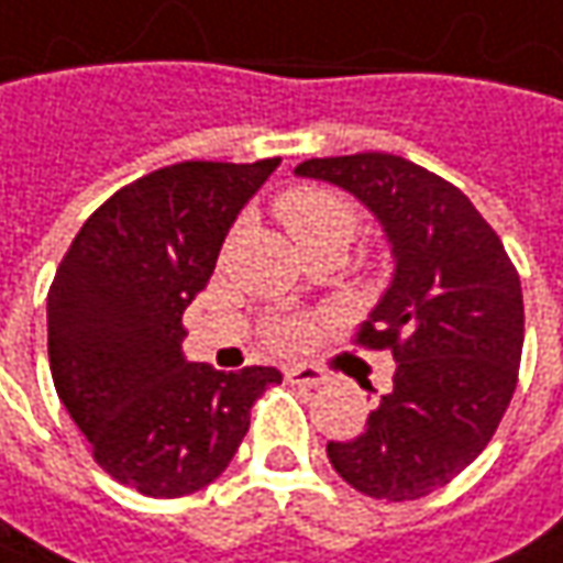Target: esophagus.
Returning <instances> with one entry per match:
<instances>
[{"label":"esophagus","instance_id":"1","mask_svg":"<svg viewBox=\"0 0 563 563\" xmlns=\"http://www.w3.org/2000/svg\"><path fill=\"white\" fill-rule=\"evenodd\" d=\"M286 379H289L292 386H308V389H314V386H323V383H327V374H323L320 367H311V364H292V367H286Z\"/></svg>","mask_w":563,"mask_h":563}]
</instances>
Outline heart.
I'll list each match as a JSON object with an SVG mask.
<instances>
[{
  "label": "heart",
  "instance_id": "obj_1",
  "mask_svg": "<svg viewBox=\"0 0 563 563\" xmlns=\"http://www.w3.org/2000/svg\"><path fill=\"white\" fill-rule=\"evenodd\" d=\"M277 214L308 255L323 245H336L345 252V245L358 233L355 205L327 186H296L283 192L277 199ZM267 340L274 349H301L311 340V320L296 314L277 318L267 327Z\"/></svg>",
  "mask_w": 563,
  "mask_h": 563
}]
</instances>
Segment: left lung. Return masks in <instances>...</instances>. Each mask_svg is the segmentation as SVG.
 I'll return each mask as SVG.
<instances>
[{"label": "left lung", "instance_id": "1", "mask_svg": "<svg viewBox=\"0 0 563 563\" xmlns=\"http://www.w3.org/2000/svg\"><path fill=\"white\" fill-rule=\"evenodd\" d=\"M296 174L342 186L367 205L396 258L386 296L355 333L364 349L393 352V389L361 437L327 442L330 464L371 498L437 493L489 445L517 389V267L455 184L401 155L308 158Z\"/></svg>", "mask_w": 563, "mask_h": 563}]
</instances>
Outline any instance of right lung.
Wrapping results in <instances>:
<instances>
[{"instance_id":"right-lung-1","label":"right lung","mask_w":563,"mask_h":563,"mask_svg":"<svg viewBox=\"0 0 563 563\" xmlns=\"http://www.w3.org/2000/svg\"><path fill=\"white\" fill-rule=\"evenodd\" d=\"M277 165L158 167L99 205L55 271L46 299L55 393L121 486L180 498L214 483L255 398L283 379L277 367L223 374L180 349L186 305Z\"/></svg>"}]
</instances>
